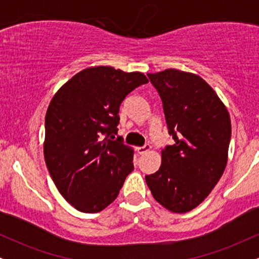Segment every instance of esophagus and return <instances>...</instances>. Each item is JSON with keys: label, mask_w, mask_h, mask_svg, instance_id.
Returning <instances> with one entry per match:
<instances>
[{"label": "esophagus", "mask_w": 259, "mask_h": 259, "mask_svg": "<svg viewBox=\"0 0 259 259\" xmlns=\"http://www.w3.org/2000/svg\"><path fill=\"white\" fill-rule=\"evenodd\" d=\"M151 147L150 145H146V146H142V147H138L136 148V151H138V153H140V154H145V153H147V152H150L151 151Z\"/></svg>", "instance_id": "esophagus-1"}]
</instances>
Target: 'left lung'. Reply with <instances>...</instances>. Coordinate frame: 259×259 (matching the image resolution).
I'll return each instance as SVG.
<instances>
[{"mask_svg":"<svg viewBox=\"0 0 259 259\" xmlns=\"http://www.w3.org/2000/svg\"><path fill=\"white\" fill-rule=\"evenodd\" d=\"M163 101L174 145L162 150V164L146 175L153 198L174 213L204 201L222 178L231 138L230 115L217 92L194 73L179 69L147 74Z\"/></svg>","mask_w":259,"mask_h":259,"instance_id":"8db88e82","label":"left lung"}]
</instances>
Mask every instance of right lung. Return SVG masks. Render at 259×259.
<instances>
[{
    "label": "right lung",
    "mask_w": 259,
    "mask_h": 259,
    "mask_svg": "<svg viewBox=\"0 0 259 259\" xmlns=\"http://www.w3.org/2000/svg\"><path fill=\"white\" fill-rule=\"evenodd\" d=\"M146 82L140 72L97 65L76 73L52 97L45 118V162L59 194L80 212L105 209L133 171V148L108 136L118 133L121 101Z\"/></svg>",
    "instance_id": "add662e5"
}]
</instances>
